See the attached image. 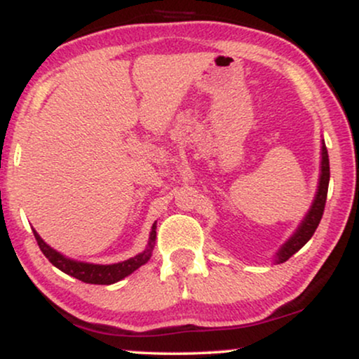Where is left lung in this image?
Returning a JSON list of instances; mask_svg holds the SVG:
<instances>
[{
	"label": "left lung",
	"mask_w": 359,
	"mask_h": 359,
	"mask_svg": "<svg viewBox=\"0 0 359 359\" xmlns=\"http://www.w3.org/2000/svg\"><path fill=\"white\" fill-rule=\"evenodd\" d=\"M328 184H330V158H328V151H326V146L323 142V147H321V175H320L318 192H316V197L315 201H313L310 212L306 213V217L303 219L302 225L298 226V230L294 232L293 237L280 248L278 253H276V260H275L276 263L287 262L290 257L294 255V253L300 250L303 245L313 237L315 230L318 229L320 220L325 212L326 195H328Z\"/></svg>",
	"instance_id": "left-lung-1"
}]
</instances>
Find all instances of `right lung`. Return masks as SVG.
<instances>
[{"label": "right lung", "mask_w": 359, "mask_h": 359, "mask_svg": "<svg viewBox=\"0 0 359 359\" xmlns=\"http://www.w3.org/2000/svg\"><path fill=\"white\" fill-rule=\"evenodd\" d=\"M33 232L41 252L44 253V257H46L48 260L56 266V269L65 271L67 275L74 276V278L84 281V283H90V285H111L122 280L124 276L130 275L134 270H137L140 265H144V263L149 262V258H151L152 250H154V243H156V224H154L151 238H149V247L142 253H139V255H135L134 258H129V260L126 262L114 263V265H93V263L74 262V260H69V258L62 257L61 253L53 250L49 245L44 243V240L36 233V230H33Z\"/></svg>", "instance_id": "right-lung-1"}]
</instances>
